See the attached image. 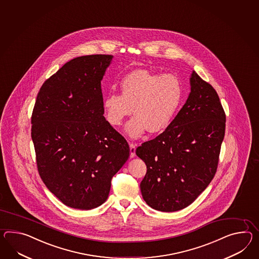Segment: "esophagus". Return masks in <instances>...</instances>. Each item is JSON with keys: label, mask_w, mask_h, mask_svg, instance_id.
Returning <instances> with one entry per match:
<instances>
[{"label": "esophagus", "mask_w": 259, "mask_h": 259, "mask_svg": "<svg viewBox=\"0 0 259 259\" xmlns=\"http://www.w3.org/2000/svg\"><path fill=\"white\" fill-rule=\"evenodd\" d=\"M130 157L134 158L136 156V148L137 146L134 143H130Z\"/></svg>", "instance_id": "34e87169"}]
</instances>
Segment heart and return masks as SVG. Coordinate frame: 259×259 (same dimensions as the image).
<instances>
[{
  "label": "heart",
  "instance_id": "obj_1",
  "mask_svg": "<svg viewBox=\"0 0 259 259\" xmlns=\"http://www.w3.org/2000/svg\"><path fill=\"white\" fill-rule=\"evenodd\" d=\"M121 95L109 93L103 98L106 119L112 126H120L134 111L125 133L130 139L140 138L149 130L164 132L176 117L183 97V84L173 74L135 70L120 81Z\"/></svg>",
  "mask_w": 259,
  "mask_h": 259
}]
</instances>
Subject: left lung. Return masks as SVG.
I'll return each instance as SVG.
<instances>
[{"mask_svg": "<svg viewBox=\"0 0 259 259\" xmlns=\"http://www.w3.org/2000/svg\"><path fill=\"white\" fill-rule=\"evenodd\" d=\"M190 85L189 96L170 125L136 150L147 165L140 183L143 199L160 211H177L195 201L219 162L226 130L219 96L195 71Z\"/></svg>", "mask_w": 259, "mask_h": 259, "instance_id": "left-lung-1", "label": "left lung"}]
</instances>
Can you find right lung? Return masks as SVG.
I'll use <instances>...</instances> for the list:
<instances>
[{
	"label": "right lung",
	"instance_id": "right-lung-1",
	"mask_svg": "<svg viewBox=\"0 0 259 259\" xmlns=\"http://www.w3.org/2000/svg\"><path fill=\"white\" fill-rule=\"evenodd\" d=\"M112 58L88 55L65 63L42 85L32 110L39 175L70 208L102 205L129 157L126 140L104 117L101 81Z\"/></svg>",
	"mask_w": 259,
	"mask_h": 259
}]
</instances>
